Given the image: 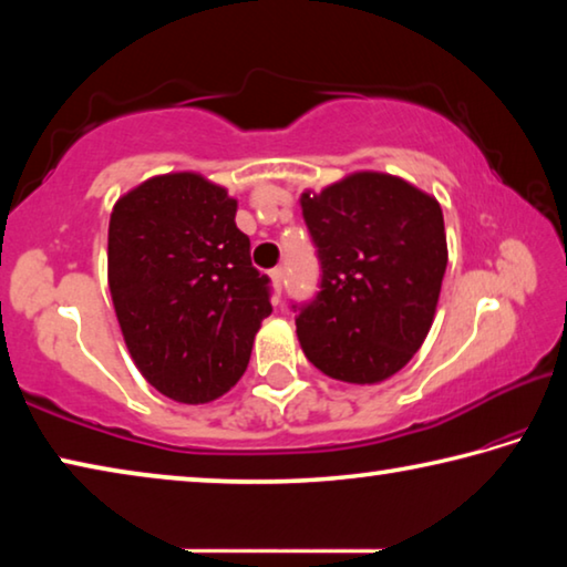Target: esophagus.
Masks as SVG:
<instances>
[{"mask_svg": "<svg viewBox=\"0 0 567 567\" xmlns=\"http://www.w3.org/2000/svg\"><path fill=\"white\" fill-rule=\"evenodd\" d=\"M270 277H272V285H275L277 295H280V292H282V282H285V272H282V267H275V270H270Z\"/></svg>", "mask_w": 567, "mask_h": 567, "instance_id": "obj_1", "label": "esophagus"}]
</instances>
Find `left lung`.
Segmentation results:
<instances>
[{
    "instance_id": "left-lung-1",
    "label": "left lung",
    "mask_w": 567,
    "mask_h": 567,
    "mask_svg": "<svg viewBox=\"0 0 567 567\" xmlns=\"http://www.w3.org/2000/svg\"><path fill=\"white\" fill-rule=\"evenodd\" d=\"M300 205L320 262V290L292 305L307 360L354 385L395 375L427 338L447 267L437 199L358 172Z\"/></svg>"
}]
</instances>
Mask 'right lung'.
I'll list each match as a JSON object with an SVG mask.
<instances>
[{"mask_svg": "<svg viewBox=\"0 0 567 567\" xmlns=\"http://www.w3.org/2000/svg\"><path fill=\"white\" fill-rule=\"evenodd\" d=\"M237 203L205 177L142 182L110 217V292L134 364L187 405L209 402L247 370L272 312L270 277L249 260Z\"/></svg>", "mask_w": 567, "mask_h": 567, "instance_id": "add662e5", "label": "right lung"}]
</instances>
